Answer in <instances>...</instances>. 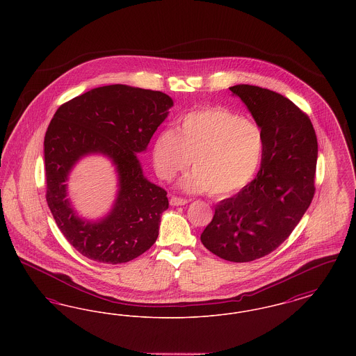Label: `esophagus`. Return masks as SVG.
Returning a JSON list of instances; mask_svg holds the SVG:
<instances>
[{"instance_id":"esophagus-1","label":"esophagus","mask_w":356,"mask_h":356,"mask_svg":"<svg viewBox=\"0 0 356 356\" xmlns=\"http://www.w3.org/2000/svg\"><path fill=\"white\" fill-rule=\"evenodd\" d=\"M170 205L173 207H179V205H186L188 203L186 199H181V197H176V196H172L170 197Z\"/></svg>"}]
</instances>
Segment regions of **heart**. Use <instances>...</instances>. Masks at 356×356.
Masks as SVG:
<instances>
[{"instance_id":"heart-1","label":"heart","mask_w":356,"mask_h":356,"mask_svg":"<svg viewBox=\"0 0 356 356\" xmlns=\"http://www.w3.org/2000/svg\"><path fill=\"white\" fill-rule=\"evenodd\" d=\"M264 137L260 127L224 108H204L181 118L176 131L164 129L153 141L154 170L172 180L191 164L180 181L188 192L228 196L247 186L260 165Z\"/></svg>"}]
</instances>
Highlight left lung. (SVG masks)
Here are the masks:
<instances>
[{
	"label": "left lung",
	"mask_w": 356,
	"mask_h": 356,
	"mask_svg": "<svg viewBox=\"0 0 356 356\" xmlns=\"http://www.w3.org/2000/svg\"><path fill=\"white\" fill-rule=\"evenodd\" d=\"M229 90L263 132L261 165L250 184L216 205L200 238L212 254L245 263L271 254L303 218L315 193L318 140L311 120L287 97L254 85Z\"/></svg>",
	"instance_id": "8db88e82"
}]
</instances>
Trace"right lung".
Instances as JSON below:
<instances>
[{
  "mask_svg": "<svg viewBox=\"0 0 356 356\" xmlns=\"http://www.w3.org/2000/svg\"><path fill=\"white\" fill-rule=\"evenodd\" d=\"M172 105L163 92L115 84L90 89L54 113L44 140L47 202L63 235L85 257L127 263L159 236L167 192L144 176L136 153L147 149ZM89 154L108 156L120 180L113 209L99 221L80 218L67 199L68 173Z\"/></svg>",
  "mask_w": 356,
  "mask_h": 356,
  "instance_id": "1",
  "label": "right lung"
}]
</instances>
